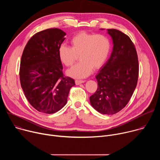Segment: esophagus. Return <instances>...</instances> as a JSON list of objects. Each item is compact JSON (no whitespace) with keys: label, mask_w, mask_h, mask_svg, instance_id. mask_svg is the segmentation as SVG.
<instances>
[{"label":"esophagus","mask_w":160,"mask_h":160,"mask_svg":"<svg viewBox=\"0 0 160 160\" xmlns=\"http://www.w3.org/2000/svg\"><path fill=\"white\" fill-rule=\"evenodd\" d=\"M85 81V80H75V83H76V85H80V84H81V83H84Z\"/></svg>","instance_id":"34e87169"}]
</instances>
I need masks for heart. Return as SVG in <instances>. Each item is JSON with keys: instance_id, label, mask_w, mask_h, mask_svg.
<instances>
[{"instance_id": "obj_1", "label": "heart", "mask_w": 160, "mask_h": 160, "mask_svg": "<svg viewBox=\"0 0 160 160\" xmlns=\"http://www.w3.org/2000/svg\"><path fill=\"white\" fill-rule=\"evenodd\" d=\"M72 48L62 44L59 48L58 55L61 62L66 66H73L80 56V62L67 72V74L75 78L87 77L93 68L98 70L106 62L111 50V43L103 35L80 32L70 40Z\"/></svg>"}]
</instances>
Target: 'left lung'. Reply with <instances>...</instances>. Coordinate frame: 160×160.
<instances>
[{
	"label": "left lung",
	"mask_w": 160,
	"mask_h": 160,
	"mask_svg": "<svg viewBox=\"0 0 160 160\" xmlns=\"http://www.w3.org/2000/svg\"><path fill=\"white\" fill-rule=\"evenodd\" d=\"M107 30L112 40V51L96 76L98 87L90 102L99 112L113 115L125 107L134 92L139 61L135 45L128 35L117 29Z\"/></svg>",
	"instance_id": "obj_1"
}]
</instances>
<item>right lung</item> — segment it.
<instances>
[{
  "label": "right lung",
  "mask_w": 160,
  "mask_h": 160,
  "mask_svg": "<svg viewBox=\"0 0 160 160\" xmlns=\"http://www.w3.org/2000/svg\"><path fill=\"white\" fill-rule=\"evenodd\" d=\"M66 33L50 28L35 34L22 52L19 69L21 86L30 104L41 112L52 114L67 102L75 80L64 77L58 49Z\"/></svg>",
  "instance_id": "1"
}]
</instances>
